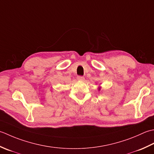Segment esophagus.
<instances>
[{"mask_svg":"<svg viewBox=\"0 0 154 154\" xmlns=\"http://www.w3.org/2000/svg\"><path fill=\"white\" fill-rule=\"evenodd\" d=\"M77 79H78V80H80V81H84V80H85V78H84L83 76H79L77 77Z\"/></svg>","mask_w":154,"mask_h":154,"instance_id":"1","label":"esophagus"}]
</instances>
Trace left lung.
Instances as JSON below:
<instances>
[{
	"mask_svg": "<svg viewBox=\"0 0 154 154\" xmlns=\"http://www.w3.org/2000/svg\"><path fill=\"white\" fill-rule=\"evenodd\" d=\"M98 91H100V90H101V86H99V87H98Z\"/></svg>",
	"mask_w": 154,
	"mask_h": 154,
	"instance_id": "left-lung-1",
	"label": "left lung"
}]
</instances>
